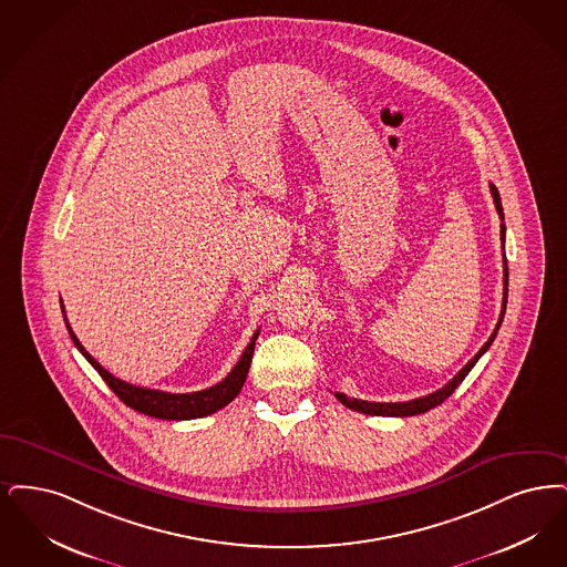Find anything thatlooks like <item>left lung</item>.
Here are the masks:
<instances>
[{
	"mask_svg": "<svg viewBox=\"0 0 567 567\" xmlns=\"http://www.w3.org/2000/svg\"><path fill=\"white\" fill-rule=\"evenodd\" d=\"M489 190H492L497 216H499V220H504V209H502L499 193H497V188H495L493 184H489ZM504 239H506V226H504V221H502V224H499V241H502V249H504ZM506 302H508V265H506V251H504V300H502V313H499L497 326H495L489 341L478 349V353H476V355L470 360L468 364L460 370L444 388L436 390L434 394L415 398V400H409V402H369V400L347 398V395L341 394V392H337L334 395L339 398L341 404H346L347 409L358 411V413H364V415H377V417H413V415L425 413V411H430V409L443 404L444 400L453 394V392L457 390V385L466 379V374H468L470 370L474 369V364L478 362V358L492 347L493 339H495V334H497V330H499V326H502V320H504V313H506Z\"/></svg>",
	"mask_w": 567,
	"mask_h": 567,
	"instance_id": "8db88e82",
	"label": "left lung"
}]
</instances>
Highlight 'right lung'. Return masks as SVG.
<instances>
[{
  "label": "right lung",
  "instance_id": "add662e5",
  "mask_svg": "<svg viewBox=\"0 0 567 567\" xmlns=\"http://www.w3.org/2000/svg\"><path fill=\"white\" fill-rule=\"evenodd\" d=\"M61 311H63V320L68 326V332L74 341V346L78 347V351L91 362V367L97 370L101 374V379L110 385V390L114 394L118 395L123 400L126 406L148 415V417L167 419V421H182V419H198L207 417L216 411L224 409L230 400H235L237 394L241 392L244 383H246L247 370H249V362H251V355H254V346H256V339L260 334V330L254 332L249 346L246 347V351L241 353L239 362L235 364V369L230 370L226 374V379H221L220 383H216L214 388H207V390H200V392H193V394H169V392H161V390H148V388H137V385H131L126 381L116 379L114 374H110L107 370L103 369L99 364L97 360L82 347V343L78 341V337L70 326V321L65 318V307L61 305Z\"/></svg>",
  "mask_w": 567,
  "mask_h": 567
}]
</instances>
